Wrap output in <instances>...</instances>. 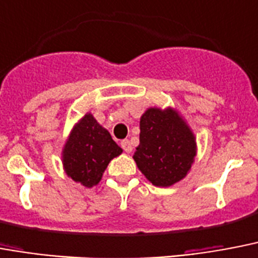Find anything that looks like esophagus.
<instances>
[{"label": "esophagus", "instance_id": "1", "mask_svg": "<svg viewBox=\"0 0 258 258\" xmlns=\"http://www.w3.org/2000/svg\"><path fill=\"white\" fill-rule=\"evenodd\" d=\"M121 148H122V149L125 150L126 153H131L132 149H133V148H132V144H131V141H129V140H123V141H121Z\"/></svg>", "mask_w": 258, "mask_h": 258}]
</instances>
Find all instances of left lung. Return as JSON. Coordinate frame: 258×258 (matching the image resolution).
<instances>
[{
  "mask_svg": "<svg viewBox=\"0 0 258 258\" xmlns=\"http://www.w3.org/2000/svg\"><path fill=\"white\" fill-rule=\"evenodd\" d=\"M197 145L185 119L172 108H149L140 119L136 164L154 186H172L186 176Z\"/></svg>",
  "mask_w": 258,
  "mask_h": 258,
  "instance_id": "left-lung-1",
  "label": "left lung"
}]
</instances>
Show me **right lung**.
I'll list each match as a JSON object with an SVG mask.
<instances>
[{"label": "right lung", "instance_id": "add662e5", "mask_svg": "<svg viewBox=\"0 0 258 258\" xmlns=\"http://www.w3.org/2000/svg\"><path fill=\"white\" fill-rule=\"evenodd\" d=\"M121 153L122 149L110 133L86 113L74 125L63 145V170L73 181L92 187L100 182L109 162Z\"/></svg>", "mask_w": 258, "mask_h": 258}]
</instances>
